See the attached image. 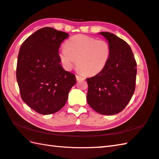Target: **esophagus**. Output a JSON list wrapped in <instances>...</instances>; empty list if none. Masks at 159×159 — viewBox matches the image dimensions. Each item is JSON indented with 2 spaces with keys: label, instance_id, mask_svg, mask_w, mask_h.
Segmentation results:
<instances>
[{
  "label": "esophagus",
  "instance_id": "esophagus-1",
  "mask_svg": "<svg viewBox=\"0 0 159 159\" xmlns=\"http://www.w3.org/2000/svg\"><path fill=\"white\" fill-rule=\"evenodd\" d=\"M76 80H80L83 79V78L82 76H79V75H76Z\"/></svg>",
  "mask_w": 159,
  "mask_h": 159
}]
</instances>
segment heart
<instances>
[{
	"mask_svg": "<svg viewBox=\"0 0 159 159\" xmlns=\"http://www.w3.org/2000/svg\"><path fill=\"white\" fill-rule=\"evenodd\" d=\"M58 55L66 70H71L76 63L78 69L85 75L94 76L107 66L111 55V46L105 40L78 34L65 43Z\"/></svg>",
	"mask_w": 159,
	"mask_h": 159,
	"instance_id": "1",
	"label": "heart"
}]
</instances>
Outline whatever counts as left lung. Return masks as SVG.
I'll return each instance as SVG.
<instances>
[{"instance_id": "1", "label": "left lung", "mask_w": 159, "mask_h": 159, "mask_svg": "<svg viewBox=\"0 0 159 159\" xmlns=\"http://www.w3.org/2000/svg\"><path fill=\"white\" fill-rule=\"evenodd\" d=\"M111 46L107 66L101 72L87 79V101L93 110L102 115L120 112L135 90L136 62L127 43L110 32H100Z\"/></svg>"}]
</instances>
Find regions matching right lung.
<instances>
[{
  "label": "right lung",
  "mask_w": 159,
  "mask_h": 159,
  "mask_svg": "<svg viewBox=\"0 0 159 159\" xmlns=\"http://www.w3.org/2000/svg\"><path fill=\"white\" fill-rule=\"evenodd\" d=\"M69 34L52 27L37 30L21 45L16 79L23 101L40 114H51L66 103L76 76L60 64L58 49Z\"/></svg>",
  "instance_id": "add662e5"
}]
</instances>
